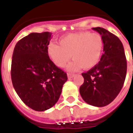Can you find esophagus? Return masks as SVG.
<instances>
[{
	"mask_svg": "<svg viewBox=\"0 0 133 133\" xmlns=\"http://www.w3.org/2000/svg\"><path fill=\"white\" fill-rule=\"evenodd\" d=\"M67 75H68V78H72V77H73L75 76V74H72V73H68V74H67Z\"/></svg>",
	"mask_w": 133,
	"mask_h": 133,
	"instance_id": "esophagus-1",
	"label": "esophagus"
}]
</instances>
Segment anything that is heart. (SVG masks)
I'll return each instance as SVG.
<instances>
[{"label": "heart", "instance_id": "heart-1", "mask_svg": "<svg viewBox=\"0 0 133 133\" xmlns=\"http://www.w3.org/2000/svg\"><path fill=\"white\" fill-rule=\"evenodd\" d=\"M104 48V39L99 33L81 31L67 34L59 39V45L50 43L46 51L54 63L65 66L70 59L74 61L68 66L69 70L92 68L99 63Z\"/></svg>", "mask_w": 133, "mask_h": 133}]
</instances>
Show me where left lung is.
<instances>
[{"label": "left lung", "mask_w": 133, "mask_h": 133, "mask_svg": "<svg viewBox=\"0 0 133 133\" xmlns=\"http://www.w3.org/2000/svg\"><path fill=\"white\" fill-rule=\"evenodd\" d=\"M104 39V54L99 63L82 73L79 93L89 105L103 107L114 101L124 84L127 61L124 48L116 35L102 27L92 28Z\"/></svg>", "instance_id": "obj_1"}]
</instances>
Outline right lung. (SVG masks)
Returning <instances> with one entry per match:
<instances>
[{"mask_svg": "<svg viewBox=\"0 0 133 133\" xmlns=\"http://www.w3.org/2000/svg\"><path fill=\"white\" fill-rule=\"evenodd\" d=\"M51 38L48 31L31 33L17 43L12 54V85L22 101L36 111L54 107L68 80L66 73L47 54Z\"/></svg>", "mask_w": 133, "mask_h": 133, "instance_id": "right-lung-1", "label": "right lung"}]
</instances>
